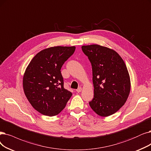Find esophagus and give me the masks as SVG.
Returning a JSON list of instances; mask_svg holds the SVG:
<instances>
[{
    "instance_id": "obj_1",
    "label": "esophagus",
    "mask_w": 151,
    "mask_h": 151,
    "mask_svg": "<svg viewBox=\"0 0 151 151\" xmlns=\"http://www.w3.org/2000/svg\"><path fill=\"white\" fill-rule=\"evenodd\" d=\"M81 90H82V88H81V87H79V88H78L76 90V91H77V92L79 93V92H81Z\"/></svg>"
}]
</instances>
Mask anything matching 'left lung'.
Instances as JSON below:
<instances>
[{
    "label": "left lung",
    "mask_w": 151,
    "mask_h": 151,
    "mask_svg": "<svg viewBox=\"0 0 151 151\" xmlns=\"http://www.w3.org/2000/svg\"><path fill=\"white\" fill-rule=\"evenodd\" d=\"M82 50L92 64L94 96L89 105L101 116L111 115L124 105L129 94L126 64L116 51L106 47L82 46Z\"/></svg>",
    "instance_id": "1"
}]
</instances>
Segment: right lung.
Returning <instances> with one entry per match:
<instances>
[{"instance_id": "1", "label": "right lung", "mask_w": 151, "mask_h": 151, "mask_svg": "<svg viewBox=\"0 0 151 151\" xmlns=\"http://www.w3.org/2000/svg\"><path fill=\"white\" fill-rule=\"evenodd\" d=\"M75 46H55L39 52L29 63L23 79L24 92L36 110L52 116L65 108L72 93L64 87L61 69Z\"/></svg>"}]
</instances>
